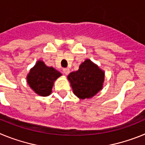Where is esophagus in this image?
Masks as SVG:
<instances>
[{
  "instance_id": "1",
  "label": "esophagus",
  "mask_w": 145,
  "mask_h": 145,
  "mask_svg": "<svg viewBox=\"0 0 145 145\" xmlns=\"http://www.w3.org/2000/svg\"><path fill=\"white\" fill-rule=\"evenodd\" d=\"M63 72L65 74V75H68L69 73H70V69L69 68H64L63 69Z\"/></svg>"
}]
</instances>
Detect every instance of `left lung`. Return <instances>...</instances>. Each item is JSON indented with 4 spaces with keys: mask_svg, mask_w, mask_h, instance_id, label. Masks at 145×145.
Returning a JSON list of instances; mask_svg holds the SVG:
<instances>
[{
    "mask_svg": "<svg viewBox=\"0 0 145 145\" xmlns=\"http://www.w3.org/2000/svg\"><path fill=\"white\" fill-rule=\"evenodd\" d=\"M73 93L81 99H89L102 89L105 72L90 59H86L77 71L67 76Z\"/></svg>",
    "mask_w": 145,
    "mask_h": 145,
    "instance_id": "left-lung-1",
    "label": "left lung"
}]
</instances>
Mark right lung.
I'll return each mask as SVG.
<instances>
[{
    "instance_id": "right-lung-1",
    "label": "right lung",
    "mask_w": 145,
    "mask_h": 145,
    "mask_svg": "<svg viewBox=\"0 0 145 145\" xmlns=\"http://www.w3.org/2000/svg\"><path fill=\"white\" fill-rule=\"evenodd\" d=\"M61 74L54 67H48L41 60L37 61L27 76V81L37 94L47 97L52 93L54 82Z\"/></svg>"
}]
</instances>
